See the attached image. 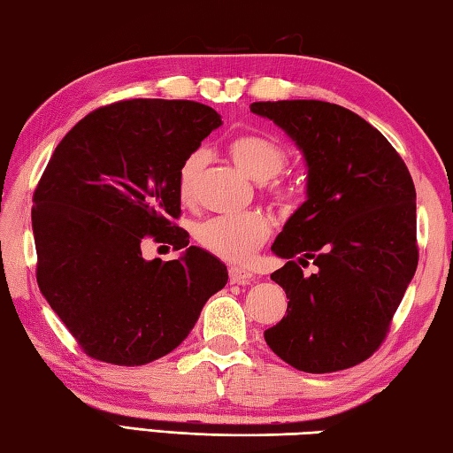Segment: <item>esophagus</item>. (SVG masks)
Instances as JSON below:
<instances>
[{
    "label": "esophagus",
    "instance_id": "esophagus-1",
    "mask_svg": "<svg viewBox=\"0 0 453 453\" xmlns=\"http://www.w3.org/2000/svg\"><path fill=\"white\" fill-rule=\"evenodd\" d=\"M251 280H254V273L245 270V267H240V265L229 267V283H250Z\"/></svg>",
    "mask_w": 453,
    "mask_h": 453
}]
</instances>
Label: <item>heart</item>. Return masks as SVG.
Returning <instances> with one entry per match:
<instances>
[{"instance_id":"heart-1","label":"heart","mask_w":453,"mask_h":453,"mask_svg":"<svg viewBox=\"0 0 453 453\" xmlns=\"http://www.w3.org/2000/svg\"><path fill=\"white\" fill-rule=\"evenodd\" d=\"M227 151L234 164L248 178L259 183L275 178L286 164V150L272 137L259 134L234 137L227 145ZM205 159L208 156L203 150L191 151L183 159L178 172V194L181 199L194 196ZM273 191L275 196H288L286 186H275ZM194 235L205 251L226 262H248L270 235V221L257 211L240 213V216H213L196 224Z\"/></svg>"}]
</instances>
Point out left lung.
<instances>
[{"instance_id": "8db88e82", "label": "left lung", "mask_w": 453, "mask_h": 453, "mask_svg": "<svg viewBox=\"0 0 453 453\" xmlns=\"http://www.w3.org/2000/svg\"><path fill=\"white\" fill-rule=\"evenodd\" d=\"M302 151L305 202L272 251L288 313L265 329L283 362L310 373L348 370L388 334L418 267L416 188L386 137L346 107L318 99L256 102ZM311 261L317 272L303 276Z\"/></svg>"}]
</instances>
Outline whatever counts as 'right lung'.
Here are the masks:
<instances>
[{
	"mask_svg": "<svg viewBox=\"0 0 453 453\" xmlns=\"http://www.w3.org/2000/svg\"><path fill=\"white\" fill-rule=\"evenodd\" d=\"M219 126L203 104L127 99L91 111L53 151L34 194L37 286L94 359L164 357L227 283V267L172 224L180 165ZM145 234L187 250L143 260Z\"/></svg>",
	"mask_w": 453,
	"mask_h": 453,
	"instance_id": "add662e5",
	"label": "right lung"
}]
</instances>
